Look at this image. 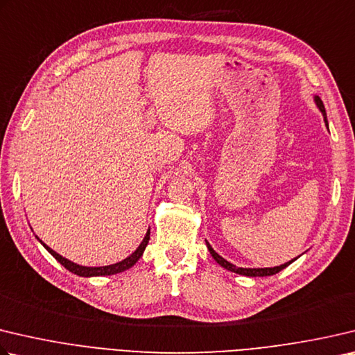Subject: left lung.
Here are the masks:
<instances>
[{
	"mask_svg": "<svg viewBox=\"0 0 355 355\" xmlns=\"http://www.w3.org/2000/svg\"><path fill=\"white\" fill-rule=\"evenodd\" d=\"M313 101H315V104H317V107H318V110L321 112V114H323V118H324V124L327 125V116H326V110H324L323 101H321V99L318 98V96H313ZM206 247H208L211 256L214 257V261L218 263V266L223 267V268H227V270H230V272L237 273V275L251 276V278H257V276H272V275H276V273H279L282 268H286V267H287V266H290V263H292L293 261H296V257H295V259L288 261V262H286V263H282V266H278V267H266V268H242V267H236L234 263L228 262L227 259H223V257H222L220 254L216 253L214 248H212L211 245H209V242H206Z\"/></svg>",
	"mask_w": 355,
	"mask_h": 355,
	"instance_id": "8db88e82",
	"label": "left lung"
}]
</instances>
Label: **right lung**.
Instances as JSON below:
<instances>
[{
	"label": "right lung",
	"instance_id": "1",
	"mask_svg": "<svg viewBox=\"0 0 355 355\" xmlns=\"http://www.w3.org/2000/svg\"><path fill=\"white\" fill-rule=\"evenodd\" d=\"M37 237V236H35ZM38 239V237H37ZM149 239H150V230H147V233L144 236L143 242L139 243V247L133 251V253L125 257V259H122L121 262H116V263H112V266H104V267H85V266H79V263H74L73 261L67 259V257L60 256L57 251H54L53 248H49L46 243L42 242L40 239V243L43 245L44 248H46L51 254H53L57 261H59L63 267H65L67 270H69L71 273H74L77 276H83V278H92V276H110V275H116V273H121V272H125V270L132 268L135 263H137L139 261V257L143 256L144 250L147 247V243H149Z\"/></svg>",
	"mask_w": 355,
	"mask_h": 355
}]
</instances>
